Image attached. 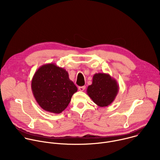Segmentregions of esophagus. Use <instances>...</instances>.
<instances>
[{
  "mask_svg": "<svg viewBox=\"0 0 160 160\" xmlns=\"http://www.w3.org/2000/svg\"><path fill=\"white\" fill-rule=\"evenodd\" d=\"M85 88V86H82V87H78V90L80 91H83Z\"/></svg>",
  "mask_w": 160,
  "mask_h": 160,
  "instance_id": "34e87169",
  "label": "esophagus"
}]
</instances>
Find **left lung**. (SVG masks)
<instances>
[{
	"label": "left lung",
	"mask_w": 160,
	"mask_h": 160,
	"mask_svg": "<svg viewBox=\"0 0 160 160\" xmlns=\"http://www.w3.org/2000/svg\"><path fill=\"white\" fill-rule=\"evenodd\" d=\"M119 91V85L117 80L109 74L96 73L93 76L92 83L88 85L87 92L95 104L100 107L110 105L115 99Z\"/></svg>",
	"instance_id": "obj_1"
}]
</instances>
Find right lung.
<instances>
[{
    "label": "right lung",
    "mask_w": 160,
    "mask_h": 160,
    "mask_svg": "<svg viewBox=\"0 0 160 160\" xmlns=\"http://www.w3.org/2000/svg\"><path fill=\"white\" fill-rule=\"evenodd\" d=\"M31 87L38 105L44 111L56 114L67 108L78 90L66 70L54 63L41 66L32 78Z\"/></svg>",
    "instance_id": "right-lung-1"
}]
</instances>
